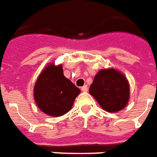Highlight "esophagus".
<instances>
[{"label": "esophagus", "mask_w": 157, "mask_h": 157, "mask_svg": "<svg viewBox=\"0 0 157 157\" xmlns=\"http://www.w3.org/2000/svg\"><path fill=\"white\" fill-rule=\"evenodd\" d=\"M81 90L83 91V92H87L88 91L87 85H84L83 87H81Z\"/></svg>", "instance_id": "1"}]
</instances>
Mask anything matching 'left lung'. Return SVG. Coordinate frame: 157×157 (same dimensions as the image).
<instances>
[{"label":"left lung","mask_w":157,"mask_h":157,"mask_svg":"<svg viewBox=\"0 0 157 157\" xmlns=\"http://www.w3.org/2000/svg\"><path fill=\"white\" fill-rule=\"evenodd\" d=\"M90 94L106 112H119L129 100V84L126 76L118 70L112 67L101 69L94 76Z\"/></svg>","instance_id":"8db88e82"}]
</instances>
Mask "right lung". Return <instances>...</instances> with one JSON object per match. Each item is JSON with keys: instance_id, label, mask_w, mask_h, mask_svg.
I'll return each mask as SVG.
<instances>
[{"instance_id": "add662e5", "label": "right lung", "mask_w": 157, "mask_h": 157, "mask_svg": "<svg viewBox=\"0 0 157 157\" xmlns=\"http://www.w3.org/2000/svg\"><path fill=\"white\" fill-rule=\"evenodd\" d=\"M80 90L63 74V64L50 63L41 71L34 87V98L48 116H63L72 109Z\"/></svg>"}]
</instances>
